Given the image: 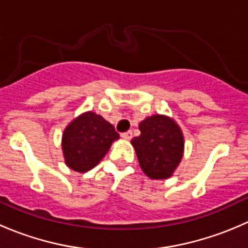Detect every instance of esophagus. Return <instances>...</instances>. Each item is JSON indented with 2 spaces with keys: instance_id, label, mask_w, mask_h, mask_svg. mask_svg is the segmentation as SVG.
<instances>
[{
  "instance_id": "1",
  "label": "esophagus",
  "mask_w": 248,
  "mask_h": 248,
  "mask_svg": "<svg viewBox=\"0 0 248 248\" xmlns=\"http://www.w3.org/2000/svg\"><path fill=\"white\" fill-rule=\"evenodd\" d=\"M121 138L124 139V140H131L132 139V132L131 131L124 132V133L121 134Z\"/></svg>"
}]
</instances>
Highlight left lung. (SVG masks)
I'll return each instance as SVG.
<instances>
[{
    "mask_svg": "<svg viewBox=\"0 0 248 248\" xmlns=\"http://www.w3.org/2000/svg\"><path fill=\"white\" fill-rule=\"evenodd\" d=\"M140 136L131 140L141 170L154 180L168 179L184 155L185 140L179 124L164 115H152L139 124Z\"/></svg>",
    "mask_w": 248,
    "mask_h": 248,
    "instance_id": "1",
    "label": "left lung"
}]
</instances>
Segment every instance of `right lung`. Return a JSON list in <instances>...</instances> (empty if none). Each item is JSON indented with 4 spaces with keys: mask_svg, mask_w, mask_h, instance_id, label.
<instances>
[{
    "mask_svg": "<svg viewBox=\"0 0 248 248\" xmlns=\"http://www.w3.org/2000/svg\"><path fill=\"white\" fill-rule=\"evenodd\" d=\"M114 126L96 112L86 111L74 119L62 136V151L67 167L78 172L91 170L102 161L115 140Z\"/></svg>",
    "mask_w": 248,
    "mask_h": 248,
    "instance_id": "obj_1",
    "label": "right lung"
}]
</instances>
